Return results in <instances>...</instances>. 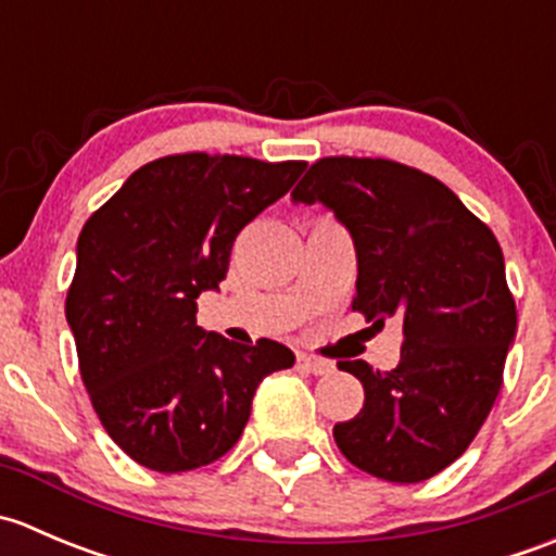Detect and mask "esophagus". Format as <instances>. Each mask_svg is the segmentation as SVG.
<instances>
[{
    "mask_svg": "<svg viewBox=\"0 0 556 556\" xmlns=\"http://www.w3.org/2000/svg\"><path fill=\"white\" fill-rule=\"evenodd\" d=\"M299 363H301V368H306V371L314 374V377H323V374H330V371H333V363H330V361H323V357H314V355H299Z\"/></svg>",
    "mask_w": 556,
    "mask_h": 556,
    "instance_id": "1",
    "label": "esophagus"
}]
</instances>
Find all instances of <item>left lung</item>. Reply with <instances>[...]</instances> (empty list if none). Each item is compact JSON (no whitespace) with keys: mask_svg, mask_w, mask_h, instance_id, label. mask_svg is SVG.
<instances>
[{"mask_svg":"<svg viewBox=\"0 0 556 556\" xmlns=\"http://www.w3.org/2000/svg\"><path fill=\"white\" fill-rule=\"evenodd\" d=\"M350 231L357 255L352 309L403 325L401 363L361 379L366 403L333 428L341 454L366 473L417 484L470 446L503 384L517 306L495 233L430 174L384 159H323L293 190Z\"/></svg>","mask_w":556,"mask_h":556,"instance_id":"left-lung-1","label":"left lung"}]
</instances>
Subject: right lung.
Wrapping results in <instances>:
<instances>
[{
    "instance_id": "obj_1",
    "label": "right lung",
    "mask_w": 556,
    "mask_h": 556,
    "mask_svg": "<svg viewBox=\"0 0 556 556\" xmlns=\"http://www.w3.org/2000/svg\"><path fill=\"white\" fill-rule=\"evenodd\" d=\"M304 169V161L166 155L134 172L83 226L66 323L104 430L144 468L215 463L242 435L257 384L295 363L279 341L206 333L195 299L217 290L237 233Z\"/></svg>"
}]
</instances>
